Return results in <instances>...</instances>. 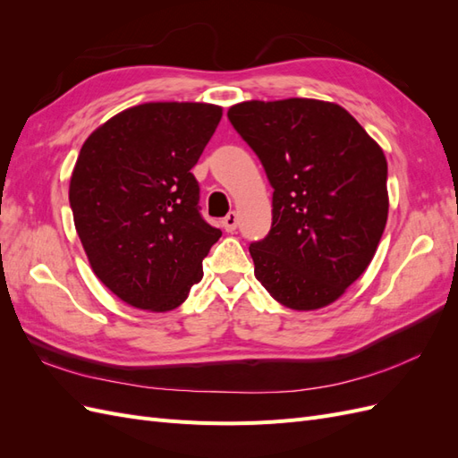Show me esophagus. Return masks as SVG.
Listing matches in <instances>:
<instances>
[{
  "label": "esophagus",
  "mask_w": 458,
  "mask_h": 458,
  "mask_svg": "<svg viewBox=\"0 0 458 458\" xmlns=\"http://www.w3.org/2000/svg\"><path fill=\"white\" fill-rule=\"evenodd\" d=\"M237 224H239V216L234 212H229L225 217H224V227L227 233H233L234 229H237Z\"/></svg>",
  "instance_id": "34e87169"
}]
</instances>
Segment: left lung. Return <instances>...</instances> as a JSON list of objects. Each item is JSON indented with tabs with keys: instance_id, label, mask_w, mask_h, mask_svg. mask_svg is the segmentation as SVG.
Listing matches in <instances>:
<instances>
[{
	"instance_id": "obj_1",
	"label": "left lung",
	"mask_w": 458,
	"mask_h": 458,
	"mask_svg": "<svg viewBox=\"0 0 458 458\" xmlns=\"http://www.w3.org/2000/svg\"><path fill=\"white\" fill-rule=\"evenodd\" d=\"M227 116L275 189L271 231L250 244L256 279L296 311L336 301L382 239L390 208L384 150L328 101H244Z\"/></svg>"
}]
</instances>
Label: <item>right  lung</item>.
Instances as JSON below:
<instances>
[{"instance_id":"add662e5","label":"right lung","mask_w":458,"mask_h":458,"mask_svg":"<svg viewBox=\"0 0 458 458\" xmlns=\"http://www.w3.org/2000/svg\"><path fill=\"white\" fill-rule=\"evenodd\" d=\"M208 103L122 110L81 145L68 189L93 273L137 310L172 311L221 237L199 212L195 168L221 120Z\"/></svg>"}]
</instances>
